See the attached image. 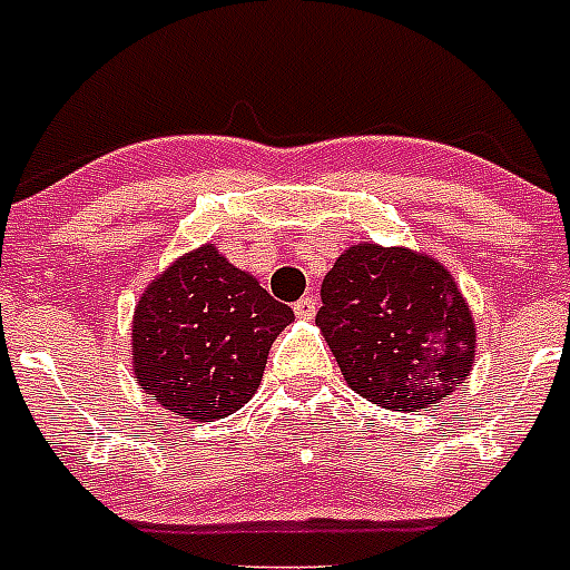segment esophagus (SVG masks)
<instances>
[{
  "label": "esophagus",
  "mask_w": 570,
  "mask_h": 570,
  "mask_svg": "<svg viewBox=\"0 0 570 570\" xmlns=\"http://www.w3.org/2000/svg\"><path fill=\"white\" fill-rule=\"evenodd\" d=\"M318 309V301L313 298V295H304L301 301H295V316L304 318V322H309V318L316 316Z\"/></svg>",
  "instance_id": "esophagus-1"
}]
</instances>
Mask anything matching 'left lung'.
Instances as JSON below:
<instances>
[{
    "mask_svg": "<svg viewBox=\"0 0 570 570\" xmlns=\"http://www.w3.org/2000/svg\"><path fill=\"white\" fill-rule=\"evenodd\" d=\"M316 325L351 390L395 413L451 395L478 348L469 301L448 266L404 245L345 248L325 275Z\"/></svg>",
    "mask_w": 570,
    "mask_h": 570,
    "instance_id": "1",
    "label": "left lung"
}]
</instances>
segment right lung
Segmentation results:
<instances>
[{
    "instance_id": "add662e5",
    "label": "right lung",
    "mask_w": 570,
    "mask_h": 570,
    "mask_svg": "<svg viewBox=\"0 0 570 570\" xmlns=\"http://www.w3.org/2000/svg\"><path fill=\"white\" fill-rule=\"evenodd\" d=\"M293 309L219 254L193 248L142 289L131 322L134 377L169 413L216 421L252 401Z\"/></svg>"
}]
</instances>
